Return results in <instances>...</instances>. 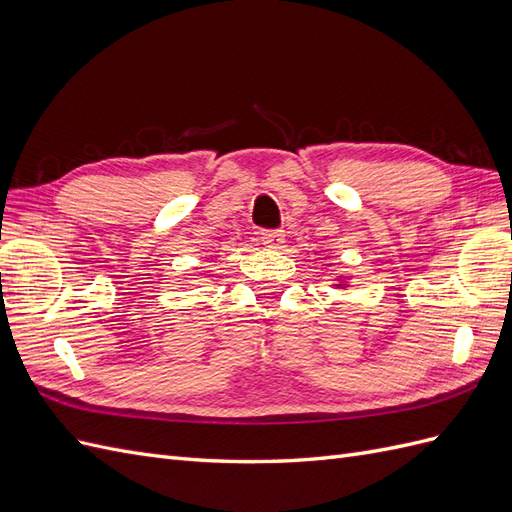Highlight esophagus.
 <instances>
[{
  "mask_svg": "<svg viewBox=\"0 0 512 512\" xmlns=\"http://www.w3.org/2000/svg\"><path fill=\"white\" fill-rule=\"evenodd\" d=\"M260 239L265 243V247H269V250H282L286 243V235L282 230H265Z\"/></svg>",
  "mask_w": 512,
  "mask_h": 512,
  "instance_id": "34e87169",
  "label": "esophagus"
}]
</instances>
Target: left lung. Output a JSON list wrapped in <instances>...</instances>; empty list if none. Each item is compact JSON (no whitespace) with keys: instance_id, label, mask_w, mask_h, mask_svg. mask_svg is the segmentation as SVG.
<instances>
[{"instance_id":"8db88e82","label":"left lung","mask_w":512,"mask_h":512,"mask_svg":"<svg viewBox=\"0 0 512 512\" xmlns=\"http://www.w3.org/2000/svg\"><path fill=\"white\" fill-rule=\"evenodd\" d=\"M348 284H350L348 275H335V280H333V288H337V290H346V288H348Z\"/></svg>"}]
</instances>
